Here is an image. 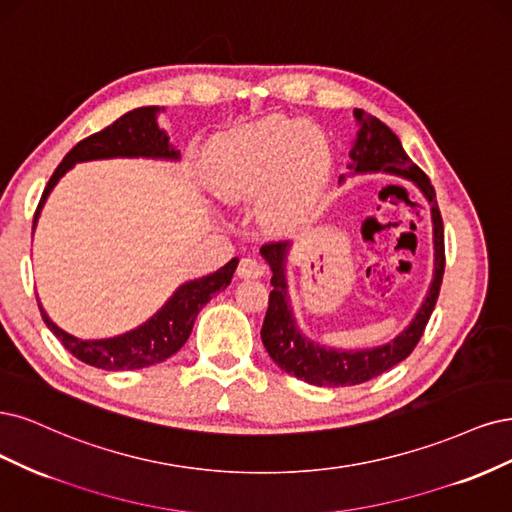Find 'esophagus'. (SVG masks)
Listing matches in <instances>:
<instances>
[{
    "instance_id": "34e87169",
    "label": "esophagus",
    "mask_w": 512,
    "mask_h": 512,
    "mask_svg": "<svg viewBox=\"0 0 512 512\" xmlns=\"http://www.w3.org/2000/svg\"><path fill=\"white\" fill-rule=\"evenodd\" d=\"M263 272H266V266H263V263L255 257H242L236 270L240 278H259L263 276Z\"/></svg>"
}]
</instances>
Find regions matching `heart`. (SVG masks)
Here are the masks:
<instances>
[{"label":"heart","mask_w":512,"mask_h":512,"mask_svg":"<svg viewBox=\"0 0 512 512\" xmlns=\"http://www.w3.org/2000/svg\"><path fill=\"white\" fill-rule=\"evenodd\" d=\"M332 153L321 129L293 119H266L214 140L202 178L225 204L263 197L261 221L272 229L298 225L321 195Z\"/></svg>","instance_id":"heart-1"}]
</instances>
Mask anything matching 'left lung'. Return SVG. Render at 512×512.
Listing matches in <instances>:
<instances>
[{
    "label": "left lung",
    "mask_w": 512,
    "mask_h": 512,
    "mask_svg": "<svg viewBox=\"0 0 512 512\" xmlns=\"http://www.w3.org/2000/svg\"><path fill=\"white\" fill-rule=\"evenodd\" d=\"M353 117L359 125V131L349 153L351 174L383 172L400 176L410 180L423 193L427 204H430L434 225V276L417 315L393 340L372 346V349H332V346L310 340L300 329L298 321H295L287 285L291 242L263 244L259 253L268 261L272 270L270 285L274 289L270 291L268 312L261 327V342L280 370L317 387H346L366 383L370 378L404 361L417 346L427 321H430L444 274V227L430 178L410 161L400 138L383 121H378L372 114H366L359 108L353 110ZM344 178L346 176H340V183Z\"/></svg>",
    "instance_id": "obj_1"
}]
</instances>
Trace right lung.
<instances>
[{
  "label": "right lung",
  "mask_w": 512,
  "mask_h": 512,
  "mask_svg": "<svg viewBox=\"0 0 512 512\" xmlns=\"http://www.w3.org/2000/svg\"><path fill=\"white\" fill-rule=\"evenodd\" d=\"M163 110L166 108L159 106H142L136 110H129L106 129L80 140L72 151L63 157L59 168L55 170L51 180H48L36 210L34 229L38 225L40 212L48 200V195L57 187L61 176L65 172H70L76 163L117 157L178 161L180 151H176L170 144V136L166 134V129H161L157 123ZM236 268L238 257L227 261L217 272L195 280H187V283L180 285L170 295L168 302L163 304L151 319H146L142 325L112 338H76L68 332H63L61 327H57L51 321V317L44 312L40 300L38 306L46 327L51 329L65 349H68L76 359L102 370H140L155 366L159 361H166L176 351H180V346H183L191 336L193 323L197 315H200V310L212 300V295H217L232 283Z\"/></svg>",
  "instance_id": "right-lung-1"
}]
</instances>
